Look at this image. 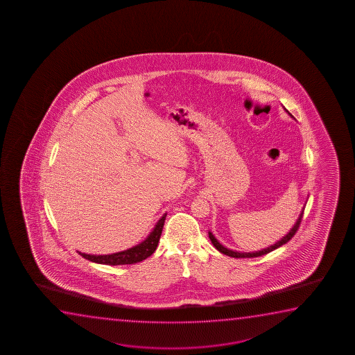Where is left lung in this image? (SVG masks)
Masks as SVG:
<instances>
[{
  "label": "left lung",
  "instance_id": "8db88e82",
  "mask_svg": "<svg viewBox=\"0 0 355 355\" xmlns=\"http://www.w3.org/2000/svg\"><path fill=\"white\" fill-rule=\"evenodd\" d=\"M304 211V209H303ZM303 211H302V214H300V217L297 219L296 224L293 225V228L290 230V233L287 234L286 236H284V238L280 240V241H277V243H274L272 245L270 248H263L262 251H257V252H235V251H232V250H229V248H224L223 245H220V243L217 241V239L214 238V234L209 232V236L211 239V241L214 243V248L218 250L219 252L224 253V254H227L229 257L234 258H253V257H259V256H263V254H267V253L272 252L274 250H277V248H280L282 246L284 243H288L292 238H293V235L297 233V230L300 228V224H301L302 218H303Z\"/></svg>",
  "mask_w": 355,
  "mask_h": 355
}]
</instances>
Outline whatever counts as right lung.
I'll use <instances>...</instances> for the list:
<instances>
[{"instance_id": "right-lung-1", "label": "right lung", "mask_w": 355, "mask_h": 355, "mask_svg": "<svg viewBox=\"0 0 355 355\" xmlns=\"http://www.w3.org/2000/svg\"><path fill=\"white\" fill-rule=\"evenodd\" d=\"M166 214L161 217L160 220L156 223L155 228L151 232L150 235L135 248H128L122 252L112 253V254H86L78 252L83 258H86L91 262L99 263V264H107V266H123V264H133V263L141 262L148 257H150L154 253L157 243L160 240L164 223H165Z\"/></svg>"}]
</instances>
